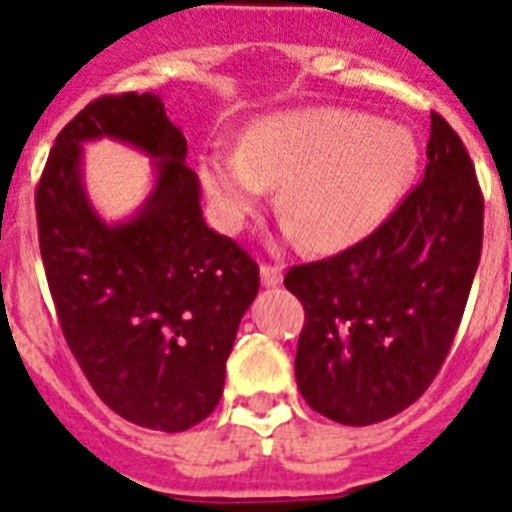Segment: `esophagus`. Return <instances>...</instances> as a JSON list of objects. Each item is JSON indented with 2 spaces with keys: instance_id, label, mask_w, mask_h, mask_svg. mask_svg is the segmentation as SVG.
I'll use <instances>...</instances> for the list:
<instances>
[{
  "instance_id": "1",
  "label": "esophagus",
  "mask_w": 512,
  "mask_h": 512,
  "mask_svg": "<svg viewBox=\"0 0 512 512\" xmlns=\"http://www.w3.org/2000/svg\"><path fill=\"white\" fill-rule=\"evenodd\" d=\"M282 277V266L261 264V284H264V287H277V284H282Z\"/></svg>"
}]
</instances>
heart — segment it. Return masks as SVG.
Segmentation results:
<instances>
[{"label": "heart", "instance_id": "1", "mask_svg": "<svg viewBox=\"0 0 512 512\" xmlns=\"http://www.w3.org/2000/svg\"><path fill=\"white\" fill-rule=\"evenodd\" d=\"M418 146L408 128L343 107L269 115L241 148L202 156L200 176L223 223L259 210L274 184L287 233L315 251H338L387 220L413 179Z\"/></svg>", "mask_w": 512, "mask_h": 512}]
</instances>
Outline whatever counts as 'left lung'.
<instances>
[{
    "label": "left lung",
    "instance_id": "1",
    "mask_svg": "<svg viewBox=\"0 0 512 512\" xmlns=\"http://www.w3.org/2000/svg\"><path fill=\"white\" fill-rule=\"evenodd\" d=\"M423 182L372 235L292 266L305 307L295 377L315 413L372 425L410 408L454 343L482 253L485 202L472 158L431 112Z\"/></svg>",
    "mask_w": 512,
    "mask_h": 512
}]
</instances>
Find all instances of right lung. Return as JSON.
I'll return each mask as SVG.
<instances>
[{"mask_svg":"<svg viewBox=\"0 0 512 512\" xmlns=\"http://www.w3.org/2000/svg\"><path fill=\"white\" fill-rule=\"evenodd\" d=\"M99 137L154 158L157 184L125 224L102 221L83 189V143ZM184 158L187 138L158 94H110L58 133L35 189L45 279L71 354L107 408L164 433L215 410L259 292L256 261L207 228Z\"/></svg>","mask_w":512,"mask_h":512,"instance_id":"1","label":"right lung"}]
</instances>
